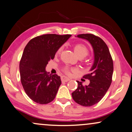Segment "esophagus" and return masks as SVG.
<instances>
[{
  "instance_id": "34e87169",
  "label": "esophagus",
  "mask_w": 132,
  "mask_h": 132,
  "mask_svg": "<svg viewBox=\"0 0 132 132\" xmlns=\"http://www.w3.org/2000/svg\"><path fill=\"white\" fill-rule=\"evenodd\" d=\"M61 81H64V82H67V81L70 80V78L66 77L65 76H61Z\"/></svg>"
}]
</instances>
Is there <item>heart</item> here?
<instances>
[{"label":"heart","mask_w":132,"mask_h":132,"mask_svg":"<svg viewBox=\"0 0 132 132\" xmlns=\"http://www.w3.org/2000/svg\"><path fill=\"white\" fill-rule=\"evenodd\" d=\"M61 49H62V47L59 48V49H58L57 52H56V54H60V52L61 51ZM74 49L75 52H76V54L77 55V56L83 55L84 56H85L87 55L88 54V49H87V47L83 44H76V46H74ZM64 71L65 72L67 73V74H69L70 71H69V68L68 67L65 68L64 69Z\"/></svg>","instance_id":"heart-1"}]
</instances>
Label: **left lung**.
<instances>
[{"label": "left lung", "instance_id": "left-lung-1", "mask_svg": "<svg viewBox=\"0 0 132 132\" xmlns=\"http://www.w3.org/2000/svg\"><path fill=\"white\" fill-rule=\"evenodd\" d=\"M78 38L87 40L94 51V63L88 74L83 77L89 80L88 85L83 86L77 81L78 86L72 93L76 103L84 106H90L98 103L106 94L112 81L113 62L108 46L98 36L93 34H81Z\"/></svg>", "mask_w": 132, "mask_h": 132}]
</instances>
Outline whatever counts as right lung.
Masks as SVG:
<instances>
[{
  "mask_svg": "<svg viewBox=\"0 0 132 132\" xmlns=\"http://www.w3.org/2000/svg\"><path fill=\"white\" fill-rule=\"evenodd\" d=\"M71 35L46 34L37 36L28 43L19 63L21 81L25 92L39 104H47L55 99L61 81L56 74L46 71L48 62Z\"/></svg>",
  "mask_w": 132,
  "mask_h": 132,
  "instance_id": "add662e5",
  "label": "right lung"
}]
</instances>
